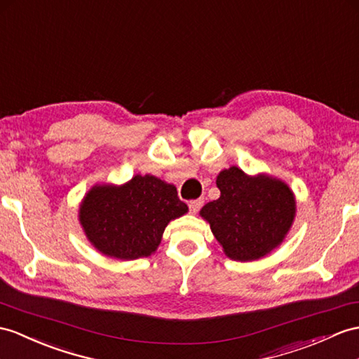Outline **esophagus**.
<instances>
[{"mask_svg": "<svg viewBox=\"0 0 359 359\" xmlns=\"http://www.w3.org/2000/svg\"><path fill=\"white\" fill-rule=\"evenodd\" d=\"M203 204H204V199H203V198L190 201V203H189V208H190V212H191V213H198V212H199V208L203 207Z\"/></svg>", "mask_w": 359, "mask_h": 359, "instance_id": "esophagus-1", "label": "esophagus"}]
</instances>
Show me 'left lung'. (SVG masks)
I'll list each match as a JSON object with an SVG mask.
<instances>
[{"label":"left lung","instance_id":"left-lung-1","mask_svg":"<svg viewBox=\"0 0 359 359\" xmlns=\"http://www.w3.org/2000/svg\"><path fill=\"white\" fill-rule=\"evenodd\" d=\"M221 196L201 210L210 229L230 259L248 262L264 257L290 230L295 199L285 182L251 178L238 168L217 175Z\"/></svg>","mask_w":359,"mask_h":359}]
</instances>
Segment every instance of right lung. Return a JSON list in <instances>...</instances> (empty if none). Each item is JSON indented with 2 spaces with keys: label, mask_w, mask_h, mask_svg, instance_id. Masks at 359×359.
Listing matches in <instances>:
<instances>
[{
  "label": "right lung",
  "mask_w": 359,
  "mask_h": 359,
  "mask_svg": "<svg viewBox=\"0 0 359 359\" xmlns=\"http://www.w3.org/2000/svg\"><path fill=\"white\" fill-rule=\"evenodd\" d=\"M187 210L175 186L152 175H135L121 187H93L79 216L86 238L100 252L133 260L151 256L168 224Z\"/></svg>",
  "instance_id": "1"
}]
</instances>
